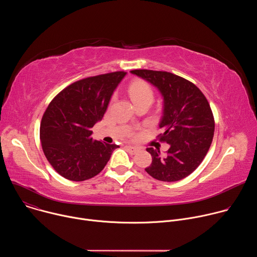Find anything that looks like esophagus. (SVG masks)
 I'll use <instances>...</instances> for the list:
<instances>
[{"label":"esophagus","instance_id":"obj_1","mask_svg":"<svg viewBox=\"0 0 257 257\" xmlns=\"http://www.w3.org/2000/svg\"><path fill=\"white\" fill-rule=\"evenodd\" d=\"M126 149H127V151H128L131 155H135V154H137V153L140 151L138 148H135V146H130V145H127Z\"/></svg>","mask_w":257,"mask_h":257}]
</instances>
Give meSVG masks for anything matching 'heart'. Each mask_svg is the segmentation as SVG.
I'll list each match as a JSON object with an SVG mask.
<instances>
[{"mask_svg": "<svg viewBox=\"0 0 257 257\" xmlns=\"http://www.w3.org/2000/svg\"><path fill=\"white\" fill-rule=\"evenodd\" d=\"M130 97L133 101L143 98H154V91L153 88L149 83H146L141 80H135L130 83L128 88Z\"/></svg>", "mask_w": 257, "mask_h": 257, "instance_id": "1", "label": "heart"}]
</instances>
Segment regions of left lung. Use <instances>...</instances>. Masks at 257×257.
I'll list each match as a JSON object with an SVG mask.
<instances>
[{
	"mask_svg": "<svg viewBox=\"0 0 257 257\" xmlns=\"http://www.w3.org/2000/svg\"><path fill=\"white\" fill-rule=\"evenodd\" d=\"M159 89L164 98L158 137L170 144L166 156L149 148L153 162L145 171L153 178L175 182L189 176L205 158L213 138L214 120L210 105L192 82L173 73L154 70H132Z\"/></svg>",
	"mask_w": 257,
	"mask_h": 257,
	"instance_id": "left-lung-1",
	"label": "left lung"
}]
</instances>
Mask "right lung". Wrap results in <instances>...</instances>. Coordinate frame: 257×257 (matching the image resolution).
Segmentation results:
<instances>
[{
  "label": "right lung",
  "instance_id": "1",
  "mask_svg": "<svg viewBox=\"0 0 257 257\" xmlns=\"http://www.w3.org/2000/svg\"><path fill=\"white\" fill-rule=\"evenodd\" d=\"M127 72L117 71L70 84L50 102L40 137L44 154L62 177L88 180L104 168L116 144L93 140L91 128L99 122Z\"/></svg>",
  "mask_w": 257,
  "mask_h": 257
}]
</instances>
